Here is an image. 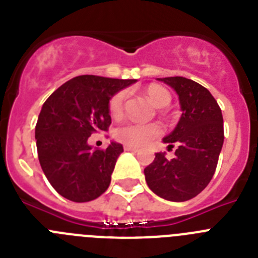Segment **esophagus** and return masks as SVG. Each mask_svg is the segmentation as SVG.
<instances>
[{
  "mask_svg": "<svg viewBox=\"0 0 258 258\" xmlns=\"http://www.w3.org/2000/svg\"><path fill=\"white\" fill-rule=\"evenodd\" d=\"M124 150H125V151H132V152H138V151H140V150L137 149V147H133V146H131V145H125L124 146Z\"/></svg>",
  "mask_w": 258,
  "mask_h": 258,
  "instance_id": "esophagus-1",
  "label": "esophagus"
}]
</instances>
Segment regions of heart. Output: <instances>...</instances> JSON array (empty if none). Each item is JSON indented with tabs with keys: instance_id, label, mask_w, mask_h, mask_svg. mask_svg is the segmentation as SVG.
Segmentation results:
<instances>
[{
	"instance_id": "obj_1",
	"label": "heart",
	"mask_w": 258,
	"mask_h": 258,
	"mask_svg": "<svg viewBox=\"0 0 258 258\" xmlns=\"http://www.w3.org/2000/svg\"><path fill=\"white\" fill-rule=\"evenodd\" d=\"M146 95L159 108L168 106L170 102L169 92L160 85H150L146 89ZM126 92H118L111 98L108 104L109 113L120 116L124 109ZM163 129L159 124H142V122H126L118 126L115 132L116 140L131 146H145L160 136Z\"/></svg>"
}]
</instances>
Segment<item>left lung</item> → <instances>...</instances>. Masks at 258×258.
Masks as SVG:
<instances>
[{"label":"left lung","instance_id":"obj_1","mask_svg":"<svg viewBox=\"0 0 258 258\" xmlns=\"http://www.w3.org/2000/svg\"><path fill=\"white\" fill-rule=\"evenodd\" d=\"M174 89L182 115L174 131L163 138L173 149V159L157 152L145 168L149 187L169 202H186L208 186L216 172L223 145V118L221 108L208 89L186 77L157 79Z\"/></svg>","mask_w":258,"mask_h":258}]
</instances>
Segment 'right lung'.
I'll return each mask as SVG.
<instances>
[{"label": "right lung", "mask_w": 258, "mask_h": 258, "mask_svg": "<svg viewBox=\"0 0 258 258\" xmlns=\"http://www.w3.org/2000/svg\"><path fill=\"white\" fill-rule=\"evenodd\" d=\"M134 83L137 80L77 76L42 104L35 131L38 160L63 198L85 203L108 188L122 145L111 142L106 150H92L88 138L108 129L111 98Z\"/></svg>", "instance_id": "obj_1"}]
</instances>
